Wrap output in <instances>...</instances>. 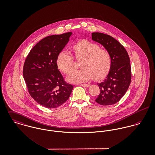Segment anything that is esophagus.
<instances>
[{
  "mask_svg": "<svg viewBox=\"0 0 155 155\" xmlns=\"http://www.w3.org/2000/svg\"><path fill=\"white\" fill-rule=\"evenodd\" d=\"M80 85L82 87H86V88H88L90 86L89 84H81Z\"/></svg>",
  "mask_w": 155,
  "mask_h": 155,
  "instance_id": "esophagus-1",
  "label": "esophagus"
}]
</instances>
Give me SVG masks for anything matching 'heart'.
I'll return each instance as SVG.
<instances>
[{
  "mask_svg": "<svg viewBox=\"0 0 155 155\" xmlns=\"http://www.w3.org/2000/svg\"><path fill=\"white\" fill-rule=\"evenodd\" d=\"M73 49L76 58L82 60L80 65L82 68L71 74L67 78L68 82H84L92 78L100 80L107 74L111 64V57L107 50L100 48L98 45L88 41L78 42ZM57 63L58 68L67 74L74 70L73 57L67 51H63L58 54Z\"/></svg>",
  "mask_w": 155,
  "mask_h": 155,
  "instance_id": "b5f03b06",
  "label": "heart"
}]
</instances>
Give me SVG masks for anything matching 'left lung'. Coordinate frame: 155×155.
<instances>
[{"label":"left lung","instance_id":"1","mask_svg":"<svg viewBox=\"0 0 155 155\" xmlns=\"http://www.w3.org/2000/svg\"><path fill=\"white\" fill-rule=\"evenodd\" d=\"M92 39L102 45L111 57V64L108 75L103 82L97 84L100 93L95 101L102 106L112 105L125 95L131 81L130 59L125 48L108 35L95 32Z\"/></svg>","mask_w":155,"mask_h":155}]
</instances>
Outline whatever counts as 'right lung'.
I'll return each instance as SVG.
<instances>
[{"mask_svg": "<svg viewBox=\"0 0 155 155\" xmlns=\"http://www.w3.org/2000/svg\"><path fill=\"white\" fill-rule=\"evenodd\" d=\"M71 32L47 36L30 51L23 67V77L31 97L48 109L61 106L68 99L73 86L66 83L58 69V54Z\"/></svg>", "mask_w": 155, "mask_h": 155, "instance_id": "right-lung-1", "label": "right lung"}]
</instances>
